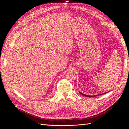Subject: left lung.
Returning <instances> with one entry per match:
<instances>
[{"instance_id":"1","label":"left lung","mask_w":129,"mask_h":129,"mask_svg":"<svg viewBox=\"0 0 129 129\" xmlns=\"http://www.w3.org/2000/svg\"><path fill=\"white\" fill-rule=\"evenodd\" d=\"M80 93H81V95H83L84 96H87V97H92L93 96H89V95H85V94H83V93H81V92H80Z\"/></svg>"}]
</instances>
